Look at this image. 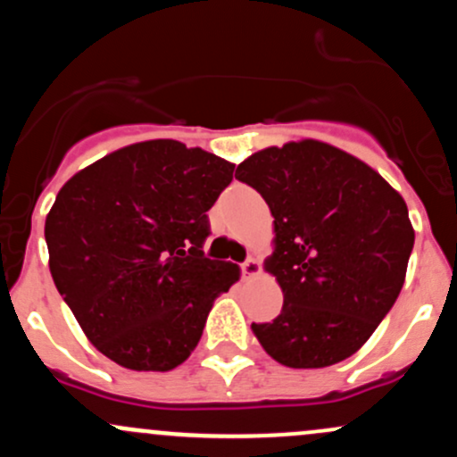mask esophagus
<instances>
[{
	"label": "esophagus",
	"instance_id": "obj_1",
	"mask_svg": "<svg viewBox=\"0 0 457 457\" xmlns=\"http://www.w3.org/2000/svg\"><path fill=\"white\" fill-rule=\"evenodd\" d=\"M240 269H243L245 278H253V275L260 273V262L255 258H247L243 264H240Z\"/></svg>",
	"mask_w": 457,
	"mask_h": 457
}]
</instances>
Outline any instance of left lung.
<instances>
[{"instance_id":"8db88e82","label":"left lung","mask_w":457,"mask_h":457,"mask_svg":"<svg viewBox=\"0 0 457 457\" xmlns=\"http://www.w3.org/2000/svg\"><path fill=\"white\" fill-rule=\"evenodd\" d=\"M237 179L273 214V323H252L279 364L323 369L353 355L397 302L414 229L403 197L362 160L319 140L249 155Z\"/></svg>"}]
</instances>
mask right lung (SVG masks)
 Instances as JSON below:
<instances>
[{
	"instance_id": "right-lung-1",
	"label": "right lung",
	"mask_w": 457,
	"mask_h": 457,
	"mask_svg": "<svg viewBox=\"0 0 457 457\" xmlns=\"http://www.w3.org/2000/svg\"><path fill=\"white\" fill-rule=\"evenodd\" d=\"M234 164L178 140L129 145L75 173L45 220L49 270L87 338L132 370H171L237 264L210 260L208 210Z\"/></svg>"
}]
</instances>
